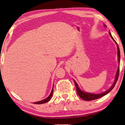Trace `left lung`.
I'll list each match as a JSON object with an SVG mask.
<instances>
[{
	"mask_svg": "<svg viewBox=\"0 0 125 125\" xmlns=\"http://www.w3.org/2000/svg\"><path fill=\"white\" fill-rule=\"evenodd\" d=\"M109 34H110V36H111V38H112L113 40H114L116 44H117V43L115 41L114 38H113L112 37V36H111V33L109 32ZM117 48H118V61H119V62H120V51H119V47L118 45H117ZM119 73V67H118V70L117 71V74H116L115 79L114 83H113L112 86H111V87L110 88L109 90H107L105 91L104 93H101V94H91V93H87L83 92L82 91H81V90H80L79 87H78L77 83H76V82L74 81L75 84V86H76V92H77L78 95H79L80 96V98H81L82 99H83V100H85V101H87L94 100V99H98V98H99L102 97V96H104V95H105L108 94V93H109L110 91L111 90H112L113 88L114 87L116 83H117V82L118 78Z\"/></svg>",
	"mask_w": 125,
	"mask_h": 125,
	"instance_id": "obj_1",
	"label": "left lung"
}]
</instances>
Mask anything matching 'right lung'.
Listing matches in <instances>:
<instances>
[{
    "label": "right lung",
    "mask_w": 125,
    "mask_h": 125,
    "mask_svg": "<svg viewBox=\"0 0 125 125\" xmlns=\"http://www.w3.org/2000/svg\"><path fill=\"white\" fill-rule=\"evenodd\" d=\"M52 93H53V89H52V90H51V92L50 93V95L48 96L47 98H46L45 99H43V100H42V101H39V102H34V104H44V103H46V102H49V101L51 99V97H52Z\"/></svg>",
    "instance_id": "add662e5"
}]
</instances>
